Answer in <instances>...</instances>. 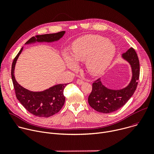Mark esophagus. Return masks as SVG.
Here are the masks:
<instances>
[{"mask_svg":"<svg viewBox=\"0 0 154 154\" xmlns=\"http://www.w3.org/2000/svg\"><path fill=\"white\" fill-rule=\"evenodd\" d=\"M76 82H77V83L78 85H82V84H83V83H84V82H83L82 80H81V79H77V81H76Z\"/></svg>","mask_w":154,"mask_h":154,"instance_id":"esophagus-1","label":"esophagus"}]
</instances>
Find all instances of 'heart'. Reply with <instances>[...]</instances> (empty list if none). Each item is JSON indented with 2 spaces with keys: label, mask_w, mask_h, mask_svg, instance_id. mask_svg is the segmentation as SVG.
<instances>
[{
  "label": "heart",
  "mask_w": 154,
  "mask_h": 154,
  "mask_svg": "<svg viewBox=\"0 0 154 154\" xmlns=\"http://www.w3.org/2000/svg\"><path fill=\"white\" fill-rule=\"evenodd\" d=\"M116 54L114 44L97 35H88L77 39L72 45L71 56L64 53V58L72 70L77 63L86 62V69L91 75L103 74L112 63Z\"/></svg>",
  "instance_id": "1"
}]
</instances>
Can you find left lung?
<instances>
[{
  "mask_svg": "<svg viewBox=\"0 0 154 154\" xmlns=\"http://www.w3.org/2000/svg\"><path fill=\"white\" fill-rule=\"evenodd\" d=\"M123 59L129 63L132 77L129 84L121 90H111L105 86L100 79L93 83L92 91L88 97L90 105L96 111L103 113L114 112L123 106L133 96L140 77V62L138 55L132 48L122 54Z\"/></svg>",
  "mask_w": 154,
  "mask_h": 154,
  "instance_id": "obj_1",
  "label": "left lung"
}]
</instances>
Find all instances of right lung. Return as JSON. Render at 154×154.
<instances>
[{
	"instance_id": "add662e5",
	"label": "right lung",
	"mask_w": 154,
	"mask_h": 154,
	"mask_svg": "<svg viewBox=\"0 0 154 154\" xmlns=\"http://www.w3.org/2000/svg\"><path fill=\"white\" fill-rule=\"evenodd\" d=\"M64 33L65 31H62L56 33L36 35L29 39L26 45L36 42L56 41L62 38ZM23 50V47L14 58L11 66V79L16 96L20 103L32 115L41 118L53 116L60 110L64 103L65 97L63 91L68 83L56 85L40 92L30 91L20 86L15 79L14 68L16 61Z\"/></svg>"
}]
</instances>
